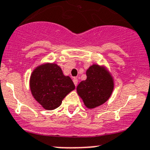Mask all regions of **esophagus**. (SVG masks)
I'll return each mask as SVG.
<instances>
[{
    "label": "esophagus",
    "instance_id": "34e87169",
    "mask_svg": "<svg viewBox=\"0 0 150 150\" xmlns=\"http://www.w3.org/2000/svg\"><path fill=\"white\" fill-rule=\"evenodd\" d=\"M73 82H74V85H75V86H77V84H78V79H76V78H74V79H73Z\"/></svg>",
    "mask_w": 150,
    "mask_h": 150
}]
</instances>
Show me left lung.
<instances>
[{
	"instance_id": "8db88e82",
	"label": "left lung",
	"mask_w": 150,
	"mask_h": 150,
	"mask_svg": "<svg viewBox=\"0 0 150 150\" xmlns=\"http://www.w3.org/2000/svg\"><path fill=\"white\" fill-rule=\"evenodd\" d=\"M87 79L76 87V91L88 108L103 105L109 99L114 89V79L103 66L93 64L86 71Z\"/></svg>"
}]
</instances>
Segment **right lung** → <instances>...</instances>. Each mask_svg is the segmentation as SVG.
Wrapping results in <instances>:
<instances>
[{
	"mask_svg": "<svg viewBox=\"0 0 150 150\" xmlns=\"http://www.w3.org/2000/svg\"><path fill=\"white\" fill-rule=\"evenodd\" d=\"M33 96L45 109L53 110L62 104V100L75 89L72 79L64 76L59 66L45 63L33 70L30 79Z\"/></svg>",
	"mask_w": 150,
	"mask_h": 150,
	"instance_id": "obj_1",
	"label": "right lung"
}]
</instances>
